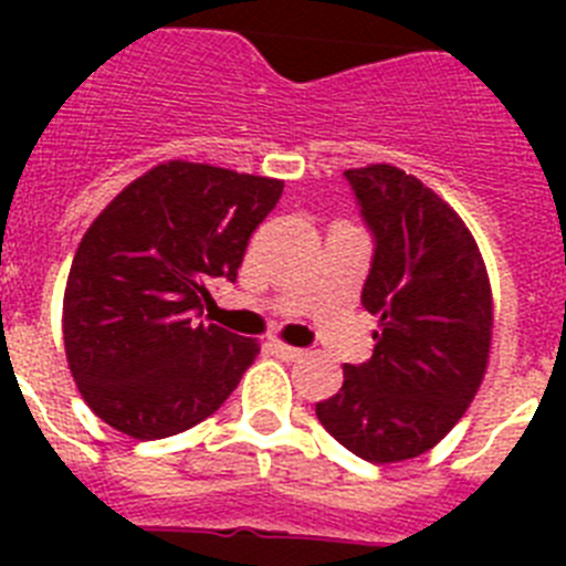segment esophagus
I'll use <instances>...</instances> for the list:
<instances>
[{
	"instance_id": "esophagus-1",
	"label": "esophagus",
	"mask_w": 566,
	"mask_h": 566,
	"mask_svg": "<svg viewBox=\"0 0 566 566\" xmlns=\"http://www.w3.org/2000/svg\"><path fill=\"white\" fill-rule=\"evenodd\" d=\"M269 348H272V352L277 354L280 359H300V357H303V348H294V345L280 343V339H272V343H269Z\"/></svg>"
}]
</instances>
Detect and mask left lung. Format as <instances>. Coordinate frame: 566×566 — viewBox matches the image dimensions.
<instances>
[{
	"mask_svg": "<svg viewBox=\"0 0 566 566\" xmlns=\"http://www.w3.org/2000/svg\"><path fill=\"white\" fill-rule=\"evenodd\" d=\"M345 181L374 234L363 306L379 332L371 359L345 365L317 419L365 462H402L442 442L476 397L493 294L470 229L419 178L371 164L345 169Z\"/></svg>",
	"mask_w": 566,
	"mask_h": 566,
	"instance_id": "left-lung-1",
	"label": "left lung"
}]
</instances>
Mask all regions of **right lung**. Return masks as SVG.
I'll list each match as a JSON object with an SVG mask.
<instances>
[{"instance_id":"obj_1","label":"right lung","mask_w":566,"mask_h":566,"mask_svg":"<svg viewBox=\"0 0 566 566\" xmlns=\"http://www.w3.org/2000/svg\"><path fill=\"white\" fill-rule=\"evenodd\" d=\"M283 181L167 161L135 178L90 223L64 289V352L84 402L133 439L212 417L260 354L201 317L207 283L238 277L247 243Z\"/></svg>"}]
</instances>
